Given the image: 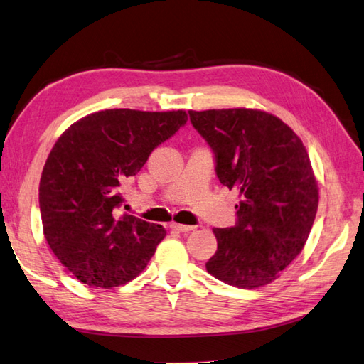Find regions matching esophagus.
<instances>
[{"label": "esophagus", "mask_w": 364, "mask_h": 364, "mask_svg": "<svg viewBox=\"0 0 364 364\" xmlns=\"http://www.w3.org/2000/svg\"><path fill=\"white\" fill-rule=\"evenodd\" d=\"M171 228L173 231H178V232H189L196 230V226H189V225H181V223H172Z\"/></svg>", "instance_id": "1"}]
</instances>
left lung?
Returning <instances> with one entry per match:
<instances>
[{
	"mask_svg": "<svg viewBox=\"0 0 364 364\" xmlns=\"http://www.w3.org/2000/svg\"><path fill=\"white\" fill-rule=\"evenodd\" d=\"M214 154L218 181L239 192L237 218L214 228L209 274L239 289L273 282L302 251L318 209V186L302 141L259 109L189 112Z\"/></svg>",
	"mask_w": 364,
	"mask_h": 364,
	"instance_id": "8db88e82",
	"label": "left lung"
}]
</instances>
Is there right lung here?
Segmentation results:
<instances>
[{
  "mask_svg": "<svg viewBox=\"0 0 364 364\" xmlns=\"http://www.w3.org/2000/svg\"><path fill=\"white\" fill-rule=\"evenodd\" d=\"M186 122L183 109L114 108L82 117L55 142L40 180V214L49 248L80 282L112 289L147 267L166 230L119 214L122 186Z\"/></svg>",
  "mask_w": 364,
  "mask_h": 364,
  "instance_id": "add662e5",
  "label": "right lung"
}]
</instances>
